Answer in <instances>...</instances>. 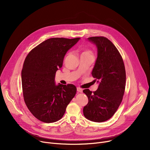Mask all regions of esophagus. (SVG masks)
Returning a JSON list of instances; mask_svg holds the SVG:
<instances>
[{"mask_svg": "<svg viewBox=\"0 0 150 150\" xmlns=\"http://www.w3.org/2000/svg\"><path fill=\"white\" fill-rule=\"evenodd\" d=\"M77 92L78 93H81V92H83V89L80 88H77Z\"/></svg>", "mask_w": 150, "mask_h": 150, "instance_id": "34e87169", "label": "esophagus"}]
</instances>
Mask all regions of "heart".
<instances>
[{"mask_svg": "<svg viewBox=\"0 0 150 150\" xmlns=\"http://www.w3.org/2000/svg\"><path fill=\"white\" fill-rule=\"evenodd\" d=\"M82 54H92V52L88 49H83Z\"/></svg>", "mask_w": 150, "mask_h": 150, "instance_id": "heart-1", "label": "heart"}]
</instances>
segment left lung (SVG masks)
<instances>
[{
    "instance_id": "8db88e82",
    "label": "left lung",
    "mask_w": 150,
    "mask_h": 150,
    "mask_svg": "<svg viewBox=\"0 0 150 150\" xmlns=\"http://www.w3.org/2000/svg\"><path fill=\"white\" fill-rule=\"evenodd\" d=\"M97 48V58L92 75L99 84L96 91L83 90L89 101L83 108L86 119L103 122L113 116L119 107L124 95L126 72L124 62L115 46L106 38H88Z\"/></svg>"
}]
</instances>
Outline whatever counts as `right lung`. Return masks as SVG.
Here are the masks:
<instances>
[{
  "mask_svg": "<svg viewBox=\"0 0 150 150\" xmlns=\"http://www.w3.org/2000/svg\"><path fill=\"white\" fill-rule=\"evenodd\" d=\"M80 39H48L31 50L25 59L21 72L23 98L31 113L41 122L60 120L75 96L74 85H56L54 77L67 52Z\"/></svg>",
  "mask_w": 150,
  "mask_h": 150,
  "instance_id": "add662e5",
  "label": "right lung"
}]
</instances>
